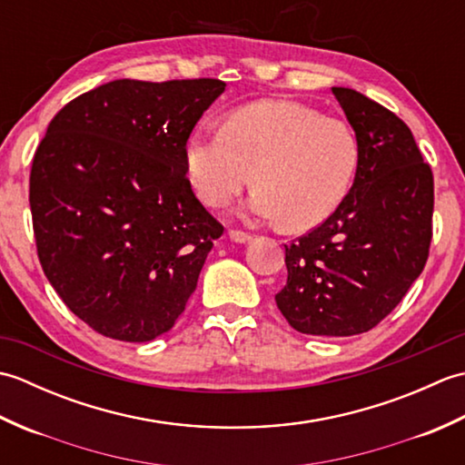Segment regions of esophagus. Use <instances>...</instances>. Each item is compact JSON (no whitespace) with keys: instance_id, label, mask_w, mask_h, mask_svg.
Returning a JSON list of instances; mask_svg holds the SVG:
<instances>
[{"instance_id":"1","label":"esophagus","mask_w":465,"mask_h":465,"mask_svg":"<svg viewBox=\"0 0 465 465\" xmlns=\"http://www.w3.org/2000/svg\"><path fill=\"white\" fill-rule=\"evenodd\" d=\"M230 240L235 243H248V242H252V235L243 233V232H230Z\"/></svg>"}]
</instances>
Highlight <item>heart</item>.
<instances>
[{"instance_id":"obj_1","label":"heart","mask_w":465,"mask_h":465,"mask_svg":"<svg viewBox=\"0 0 465 465\" xmlns=\"http://www.w3.org/2000/svg\"><path fill=\"white\" fill-rule=\"evenodd\" d=\"M358 160L348 124L290 100L243 105L222 130H197L185 145V172L202 202L223 205L253 180L250 215L290 230H308L335 212Z\"/></svg>"}]
</instances>
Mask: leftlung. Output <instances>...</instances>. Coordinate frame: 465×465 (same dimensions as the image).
<instances>
[{"mask_svg":"<svg viewBox=\"0 0 465 465\" xmlns=\"http://www.w3.org/2000/svg\"><path fill=\"white\" fill-rule=\"evenodd\" d=\"M331 92L358 140V170L328 220L285 245L288 283L275 303L293 330L348 338L375 328L420 278L433 175L396 114L350 87Z\"/></svg>","mask_w":465,"mask_h":465,"instance_id":"left-lung-1","label":"left lung"}]
</instances>
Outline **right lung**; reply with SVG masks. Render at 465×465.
<instances>
[{"label": "right lung", "mask_w": 465, "mask_h": 465, "mask_svg": "<svg viewBox=\"0 0 465 465\" xmlns=\"http://www.w3.org/2000/svg\"><path fill=\"white\" fill-rule=\"evenodd\" d=\"M220 80H115L57 112L29 175L37 255L77 318L105 338L173 328L223 233L192 192L185 143Z\"/></svg>", "instance_id": "right-lung-1"}]
</instances>
